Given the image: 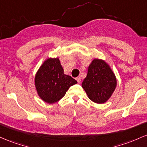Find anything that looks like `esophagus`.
Here are the masks:
<instances>
[{"label": "esophagus", "mask_w": 147, "mask_h": 147, "mask_svg": "<svg viewBox=\"0 0 147 147\" xmlns=\"http://www.w3.org/2000/svg\"><path fill=\"white\" fill-rule=\"evenodd\" d=\"M76 80L78 83H80V80H81V78H80V77H78V78H76Z\"/></svg>", "instance_id": "34e87169"}]
</instances>
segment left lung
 <instances>
[{"label":"left lung","instance_id":"8db88e82","mask_svg":"<svg viewBox=\"0 0 147 147\" xmlns=\"http://www.w3.org/2000/svg\"><path fill=\"white\" fill-rule=\"evenodd\" d=\"M116 76L105 60L94 58L89 66L82 87L92 101L103 104L110 99L116 89Z\"/></svg>","mask_w":147,"mask_h":147}]
</instances>
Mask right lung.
<instances>
[{
  "instance_id": "add662e5",
  "label": "right lung",
  "mask_w": 147,
  "mask_h": 147,
  "mask_svg": "<svg viewBox=\"0 0 147 147\" xmlns=\"http://www.w3.org/2000/svg\"><path fill=\"white\" fill-rule=\"evenodd\" d=\"M77 81L64 73L58 57H49L42 64L34 76V86L39 98L53 104L60 100Z\"/></svg>"
}]
</instances>
